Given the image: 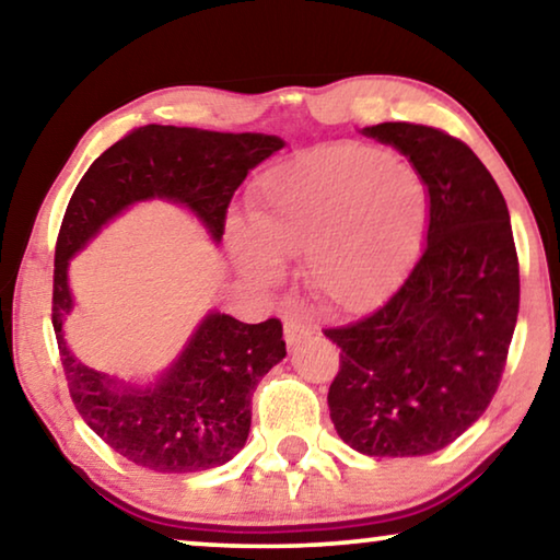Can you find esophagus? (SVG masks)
Segmentation results:
<instances>
[{"label": "esophagus", "mask_w": 560, "mask_h": 560, "mask_svg": "<svg viewBox=\"0 0 560 560\" xmlns=\"http://www.w3.org/2000/svg\"><path fill=\"white\" fill-rule=\"evenodd\" d=\"M308 337V327L306 324L299 319L294 314H287V319H283V339H287L289 347H296L299 341Z\"/></svg>", "instance_id": "1"}]
</instances>
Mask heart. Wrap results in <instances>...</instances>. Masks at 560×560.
Masks as SVG:
<instances>
[{
    "label": "heart",
    "mask_w": 560,
    "mask_h": 560,
    "mask_svg": "<svg viewBox=\"0 0 560 560\" xmlns=\"http://www.w3.org/2000/svg\"><path fill=\"white\" fill-rule=\"evenodd\" d=\"M432 196L422 173L385 150L337 143L273 165L252 196V226L231 229L238 269L277 283L281 256H306L308 287L324 304H380L420 254Z\"/></svg>",
    "instance_id": "b5f03b06"
}]
</instances>
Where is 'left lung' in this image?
<instances>
[{
    "instance_id": "obj_1",
    "label": "left lung",
    "mask_w": 560,
    "mask_h": 560,
    "mask_svg": "<svg viewBox=\"0 0 560 560\" xmlns=\"http://www.w3.org/2000/svg\"><path fill=\"white\" fill-rule=\"evenodd\" d=\"M362 136L422 173L432 213L402 287L366 319L324 331L341 347L329 415L357 453L430 455L488 410L503 374L521 302L511 213L480 158L447 132L380 122Z\"/></svg>"
}]
</instances>
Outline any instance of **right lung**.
<instances>
[{
  "instance_id": "right-lung-1",
  "label": "right lung",
  "mask_w": 560,
  "mask_h": 560,
  "mask_svg": "<svg viewBox=\"0 0 560 560\" xmlns=\"http://www.w3.org/2000/svg\"><path fill=\"white\" fill-rule=\"evenodd\" d=\"M279 136L145 125L105 150L74 188L55 248L52 327L70 397L88 428L115 453L153 472H200L226 465L246 445L254 389L287 357L281 322L244 324L208 312L163 372L125 380L82 364L65 339L72 314L70 261L107 223L148 200L180 206L223 238L233 194Z\"/></svg>"
}]
</instances>
